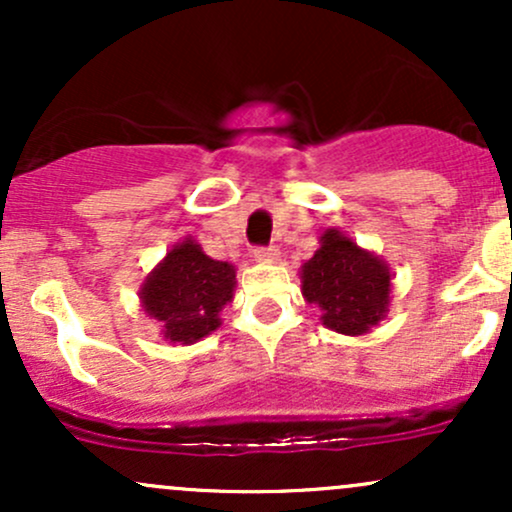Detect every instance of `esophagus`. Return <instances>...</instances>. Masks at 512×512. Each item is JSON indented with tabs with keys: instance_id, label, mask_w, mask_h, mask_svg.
Wrapping results in <instances>:
<instances>
[{
	"instance_id": "esophagus-1",
	"label": "esophagus",
	"mask_w": 512,
	"mask_h": 512,
	"mask_svg": "<svg viewBox=\"0 0 512 512\" xmlns=\"http://www.w3.org/2000/svg\"><path fill=\"white\" fill-rule=\"evenodd\" d=\"M276 252H279V250H276V245H257L255 257L260 262H269V260H274Z\"/></svg>"
}]
</instances>
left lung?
Returning <instances> with one entry per match:
<instances>
[{
  "mask_svg": "<svg viewBox=\"0 0 512 512\" xmlns=\"http://www.w3.org/2000/svg\"><path fill=\"white\" fill-rule=\"evenodd\" d=\"M303 296L322 308L334 332L363 334L383 320L390 303V269L339 231L322 236L320 250L303 264Z\"/></svg>",
  "mask_w": 512,
  "mask_h": 512,
  "instance_id": "obj_1",
  "label": "left lung"
}]
</instances>
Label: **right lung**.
<instances>
[{
  "label": "right lung",
  "instance_id": "right-lung-1",
  "mask_svg": "<svg viewBox=\"0 0 512 512\" xmlns=\"http://www.w3.org/2000/svg\"><path fill=\"white\" fill-rule=\"evenodd\" d=\"M236 269L211 260L192 240L175 245L146 279L144 310L163 325L170 342L192 344L214 332L219 310L233 298Z\"/></svg>",
  "mask_w": 512,
  "mask_h": 512
}]
</instances>
